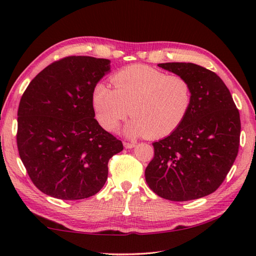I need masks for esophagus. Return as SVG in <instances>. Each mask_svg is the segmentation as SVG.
Here are the masks:
<instances>
[{
	"label": "esophagus",
	"instance_id": "esophagus-1",
	"mask_svg": "<svg viewBox=\"0 0 256 256\" xmlns=\"http://www.w3.org/2000/svg\"><path fill=\"white\" fill-rule=\"evenodd\" d=\"M136 142H128V141H124V146L126 148H132L134 146H136Z\"/></svg>",
	"mask_w": 256,
	"mask_h": 256
}]
</instances>
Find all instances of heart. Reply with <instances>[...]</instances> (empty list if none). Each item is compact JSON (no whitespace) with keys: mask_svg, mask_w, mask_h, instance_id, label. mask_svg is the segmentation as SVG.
I'll return each mask as SVG.
<instances>
[{"mask_svg":"<svg viewBox=\"0 0 256 256\" xmlns=\"http://www.w3.org/2000/svg\"><path fill=\"white\" fill-rule=\"evenodd\" d=\"M112 82L115 89L98 82L92 90L96 120L108 132H115L130 114L126 134L160 138L177 129L190 110L191 84L179 74L134 64L118 70Z\"/></svg>","mask_w":256,"mask_h":256,"instance_id":"heart-1","label":"heart"}]
</instances>
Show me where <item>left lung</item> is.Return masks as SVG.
I'll list each match as a JSON object with an SVG mask.
<instances>
[{
	"instance_id": "left-lung-1",
	"label": "left lung",
	"mask_w": 256,
	"mask_h": 256,
	"mask_svg": "<svg viewBox=\"0 0 256 256\" xmlns=\"http://www.w3.org/2000/svg\"><path fill=\"white\" fill-rule=\"evenodd\" d=\"M158 66L189 81L192 103L182 124L153 143L146 180L166 200H196L216 191L232 168L239 151L240 114L215 72L192 63Z\"/></svg>"
}]
</instances>
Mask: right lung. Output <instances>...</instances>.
Segmentation results:
<instances>
[{
  "label": "right lung",
  "instance_id": "add662e5",
  "mask_svg": "<svg viewBox=\"0 0 256 256\" xmlns=\"http://www.w3.org/2000/svg\"><path fill=\"white\" fill-rule=\"evenodd\" d=\"M110 60L68 56L31 80L17 113V148L31 182L60 200L94 196L122 143L94 118L92 90Z\"/></svg>",
  "mask_w": 256,
  "mask_h": 256
}]
</instances>
